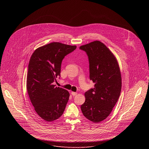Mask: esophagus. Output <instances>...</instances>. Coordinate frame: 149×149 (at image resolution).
Listing matches in <instances>:
<instances>
[{
  "mask_svg": "<svg viewBox=\"0 0 149 149\" xmlns=\"http://www.w3.org/2000/svg\"><path fill=\"white\" fill-rule=\"evenodd\" d=\"M77 92H71V94L73 95V96H75V95H77Z\"/></svg>",
  "mask_w": 149,
  "mask_h": 149,
  "instance_id": "34e87169",
  "label": "esophagus"
}]
</instances>
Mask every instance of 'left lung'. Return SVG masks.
Listing matches in <instances>:
<instances>
[{
	"mask_svg": "<svg viewBox=\"0 0 149 149\" xmlns=\"http://www.w3.org/2000/svg\"><path fill=\"white\" fill-rule=\"evenodd\" d=\"M86 52L89 61L90 79L94 88L85 93L81 106L85 117L94 123L105 120L120 95L122 78L116 57L103 43L94 41L80 47Z\"/></svg>",
	"mask_w": 149,
	"mask_h": 149,
	"instance_id": "8db88e82",
	"label": "left lung"
}]
</instances>
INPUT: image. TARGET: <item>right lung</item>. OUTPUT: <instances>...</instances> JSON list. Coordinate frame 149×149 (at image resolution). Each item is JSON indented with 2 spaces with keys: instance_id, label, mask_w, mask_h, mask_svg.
Instances as JSON below:
<instances>
[{
  "instance_id": "1",
  "label": "right lung",
  "mask_w": 149,
  "mask_h": 149,
  "mask_svg": "<svg viewBox=\"0 0 149 149\" xmlns=\"http://www.w3.org/2000/svg\"><path fill=\"white\" fill-rule=\"evenodd\" d=\"M76 48L54 42L36 49L30 58L27 90L36 112L45 120H56L63 114L70 94L52 83L60 75L64 57Z\"/></svg>"
}]
</instances>
